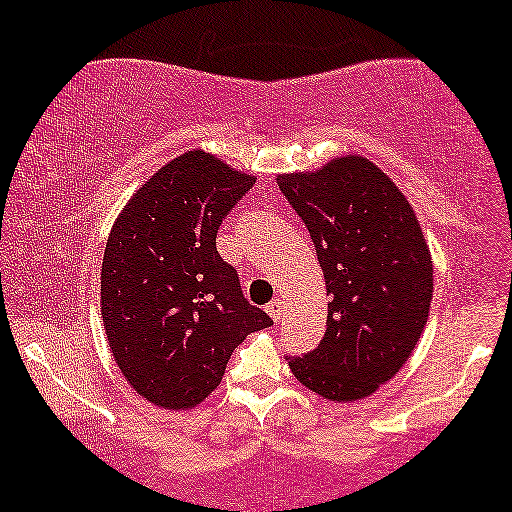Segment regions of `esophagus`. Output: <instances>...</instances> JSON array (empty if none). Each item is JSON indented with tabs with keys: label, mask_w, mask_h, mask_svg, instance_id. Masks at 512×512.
Masks as SVG:
<instances>
[{
	"label": "esophagus",
	"mask_w": 512,
	"mask_h": 512,
	"mask_svg": "<svg viewBox=\"0 0 512 512\" xmlns=\"http://www.w3.org/2000/svg\"><path fill=\"white\" fill-rule=\"evenodd\" d=\"M267 313L274 322H281L283 320V299H272L270 304H267Z\"/></svg>",
	"instance_id": "34e87169"
}]
</instances>
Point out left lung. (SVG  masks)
<instances>
[{
    "instance_id": "obj_1",
    "label": "left lung",
    "mask_w": 512,
    "mask_h": 512,
    "mask_svg": "<svg viewBox=\"0 0 512 512\" xmlns=\"http://www.w3.org/2000/svg\"><path fill=\"white\" fill-rule=\"evenodd\" d=\"M276 183L311 233L331 297L320 347L288 358L290 370L329 401L370 397L404 367L429 320L433 261L422 226L395 181L363 156Z\"/></svg>"
}]
</instances>
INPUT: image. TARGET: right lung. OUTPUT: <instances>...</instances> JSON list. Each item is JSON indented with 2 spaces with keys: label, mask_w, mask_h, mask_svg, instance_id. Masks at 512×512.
Wrapping results in <instances>:
<instances>
[{
  "label": "right lung",
  "mask_w": 512,
  "mask_h": 512,
  "mask_svg": "<svg viewBox=\"0 0 512 512\" xmlns=\"http://www.w3.org/2000/svg\"><path fill=\"white\" fill-rule=\"evenodd\" d=\"M254 183L195 149L165 163L117 215L102 263L104 331L124 379L149 404L195 408L220 385L231 351L272 326L215 247Z\"/></svg>",
  "instance_id": "obj_1"
}]
</instances>
